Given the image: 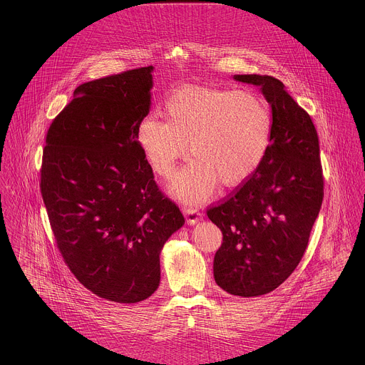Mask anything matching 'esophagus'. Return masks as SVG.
<instances>
[{
    "mask_svg": "<svg viewBox=\"0 0 365 365\" xmlns=\"http://www.w3.org/2000/svg\"><path fill=\"white\" fill-rule=\"evenodd\" d=\"M183 215H185V217H186L187 225H190V226L197 225V223L202 219V215L200 213V210L197 208H194V207H186V208H183Z\"/></svg>",
    "mask_w": 365,
    "mask_h": 365,
    "instance_id": "34e87169",
    "label": "esophagus"
}]
</instances>
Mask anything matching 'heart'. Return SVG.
I'll list each match as a JSON object with an SVG mask.
<instances>
[{
    "label": "heart",
    "instance_id": "1",
    "mask_svg": "<svg viewBox=\"0 0 365 365\" xmlns=\"http://www.w3.org/2000/svg\"><path fill=\"white\" fill-rule=\"evenodd\" d=\"M164 115L167 122L150 116L139 124V146L157 174L170 176L189 143L192 158L170 186L186 202L207 200L219 180H247L271 143L269 105L249 88L187 87L167 101Z\"/></svg>",
    "mask_w": 365,
    "mask_h": 365
}]
</instances>
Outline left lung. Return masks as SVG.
<instances>
[{
    "mask_svg": "<svg viewBox=\"0 0 365 365\" xmlns=\"http://www.w3.org/2000/svg\"><path fill=\"white\" fill-rule=\"evenodd\" d=\"M260 87L272 134L259 170L208 217L223 232L213 277L225 292L257 297L275 290L302 259L323 201L316 128L284 85L268 75H234Z\"/></svg>",
    "mask_w": 365,
    "mask_h": 365,
    "instance_id": "1",
    "label": "left lung"
}]
</instances>
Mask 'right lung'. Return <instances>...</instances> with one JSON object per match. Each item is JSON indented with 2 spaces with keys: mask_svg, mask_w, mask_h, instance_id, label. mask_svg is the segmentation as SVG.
Segmentation results:
<instances>
[{
  "mask_svg": "<svg viewBox=\"0 0 365 365\" xmlns=\"http://www.w3.org/2000/svg\"><path fill=\"white\" fill-rule=\"evenodd\" d=\"M153 67L91 81L53 120L41 192L66 264L94 294L135 304L160 284V253L185 225L138 143Z\"/></svg>",
  "mask_w": 365,
  "mask_h": 365,
  "instance_id": "1",
  "label": "right lung"
}]
</instances>
